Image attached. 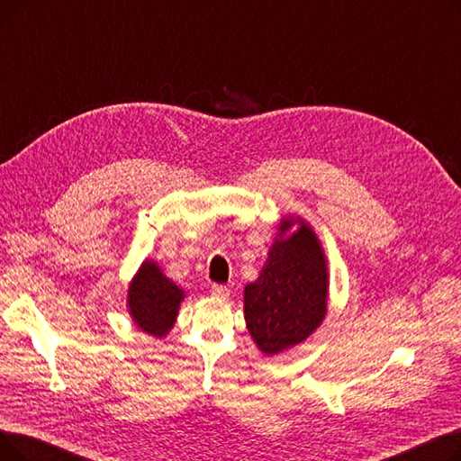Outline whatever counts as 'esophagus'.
<instances>
[{"label": "esophagus", "instance_id": "34e87169", "mask_svg": "<svg viewBox=\"0 0 461 461\" xmlns=\"http://www.w3.org/2000/svg\"><path fill=\"white\" fill-rule=\"evenodd\" d=\"M211 294L214 297H221V299H226L230 295V287L228 285H222V284H212L211 285Z\"/></svg>", "mask_w": 461, "mask_h": 461}]
</instances>
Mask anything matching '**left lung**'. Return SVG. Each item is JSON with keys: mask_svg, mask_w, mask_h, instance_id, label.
I'll list each match as a JSON object with an SVG mask.
<instances>
[{"mask_svg": "<svg viewBox=\"0 0 461 461\" xmlns=\"http://www.w3.org/2000/svg\"><path fill=\"white\" fill-rule=\"evenodd\" d=\"M259 276L245 285V321L258 349L278 355L303 344L327 316L329 267L316 231L282 216Z\"/></svg>", "mask_w": 461, "mask_h": 461, "instance_id": "8db88e82", "label": "left lung"}]
</instances>
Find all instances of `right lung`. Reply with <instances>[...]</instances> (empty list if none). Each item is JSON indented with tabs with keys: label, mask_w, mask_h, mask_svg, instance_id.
Instances as JSON below:
<instances>
[{
	"label": "right lung",
	"mask_w": 461,
	"mask_h": 461,
	"mask_svg": "<svg viewBox=\"0 0 461 461\" xmlns=\"http://www.w3.org/2000/svg\"><path fill=\"white\" fill-rule=\"evenodd\" d=\"M183 299V289L162 273L157 261L145 258L129 284V316L145 334L164 338L176 325Z\"/></svg>",
	"instance_id": "add662e5"
}]
</instances>
